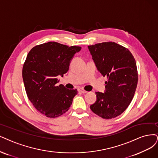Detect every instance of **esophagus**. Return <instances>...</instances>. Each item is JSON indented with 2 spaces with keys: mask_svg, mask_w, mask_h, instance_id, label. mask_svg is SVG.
Returning a JSON list of instances; mask_svg holds the SVG:
<instances>
[{
  "mask_svg": "<svg viewBox=\"0 0 158 158\" xmlns=\"http://www.w3.org/2000/svg\"><path fill=\"white\" fill-rule=\"evenodd\" d=\"M78 91H79V92H81V93H83V94H85V93H86V92H87V91L85 90H84L83 89H81V88L79 89H78Z\"/></svg>",
  "mask_w": 158,
  "mask_h": 158,
  "instance_id": "34e87169",
  "label": "esophagus"
}]
</instances>
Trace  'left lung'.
I'll list each match as a JSON object with an SVG mask.
<instances>
[{"mask_svg":"<svg viewBox=\"0 0 158 158\" xmlns=\"http://www.w3.org/2000/svg\"><path fill=\"white\" fill-rule=\"evenodd\" d=\"M88 48L98 70L107 78L105 92H96L97 100L90 109L103 118H115L127 108L135 94L138 82L135 60L127 48L114 42Z\"/></svg>","mask_w":158,"mask_h":158,"instance_id":"1","label":"left lung"}]
</instances>
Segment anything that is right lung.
<instances>
[{"mask_svg":"<svg viewBox=\"0 0 158 158\" xmlns=\"http://www.w3.org/2000/svg\"><path fill=\"white\" fill-rule=\"evenodd\" d=\"M79 46L63 45L55 42L34 47L27 55L22 75L27 96L39 112L49 118H56L68 111L77 89L69 90L59 82L69 69Z\"/></svg>","mask_w":158,"mask_h":158,"instance_id":"obj_1","label":"right lung"}]
</instances>
